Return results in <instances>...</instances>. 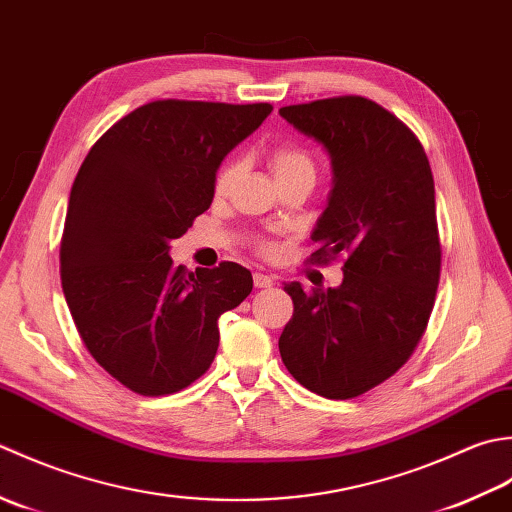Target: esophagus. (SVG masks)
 Here are the masks:
<instances>
[{
	"mask_svg": "<svg viewBox=\"0 0 512 512\" xmlns=\"http://www.w3.org/2000/svg\"><path fill=\"white\" fill-rule=\"evenodd\" d=\"M254 285H256L258 289L271 287V285H274V278L267 276V274H254Z\"/></svg>",
	"mask_w": 512,
	"mask_h": 512,
	"instance_id": "obj_1",
	"label": "esophagus"
}]
</instances>
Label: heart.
Returning a JSON list of instances; mask_svg holds the SVG:
<instances>
[{
	"label": "heart",
	"mask_w": 512,
	"mask_h": 512,
	"mask_svg": "<svg viewBox=\"0 0 512 512\" xmlns=\"http://www.w3.org/2000/svg\"><path fill=\"white\" fill-rule=\"evenodd\" d=\"M269 168L274 172L278 185L289 181H307L314 185L316 181V159L309 150L300 145H278L269 152ZM243 172V165L238 159H227L214 176V194L227 196L236 185L238 176Z\"/></svg>",
	"instance_id": "obj_1"
}]
</instances>
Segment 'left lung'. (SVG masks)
Masks as SVG:
<instances>
[{
    "instance_id": "1",
    "label": "left lung",
    "mask_w": 512,
    "mask_h": 512,
    "mask_svg": "<svg viewBox=\"0 0 512 512\" xmlns=\"http://www.w3.org/2000/svg\"><path fill=\"white\" fill-rule=\"evenodd\" d=\"M278 112L331 159L311 258L344 256L340 287L285 285L294 316L280 333V358L305 389L349 400L391 378L429 325L442 263L431 165L415 134L364 97Z\"/></svg>"
}]
</instances>
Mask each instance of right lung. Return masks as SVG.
Instances as JSON below:
<instances>
[{"instance_id": "right-lung-1", "label": "right lung", "mask_w": 512, "mask_h": 512, "mask_svg": "<svg viewBox=\"0 0 512 512\" xmlns=\"http://www.w3.org/2000/svg\"><path fill=\"white\" fill-rule=\"evenodd\" d=\"M271 110L152 101L114 123L81 163L61 287L90 356L134 393L168 395L201 378L218 349V318L254 287L241 265L187 271L168 252L212 205L225 156Z\"/></svg>"}]
</instances>
